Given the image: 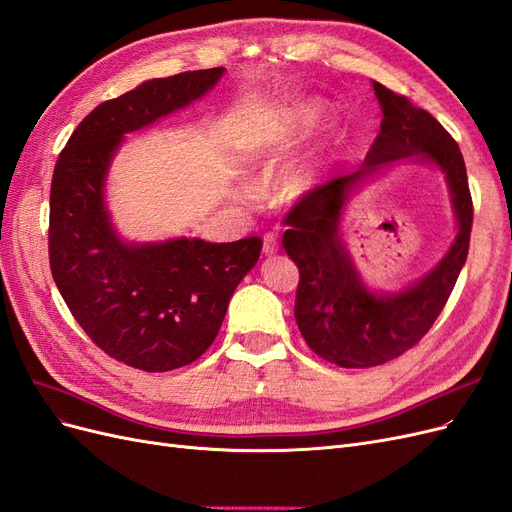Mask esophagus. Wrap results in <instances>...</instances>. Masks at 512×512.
<instances>
[{
	"label": "esophagus",
	"instance_id": "obj_1",
	"mask_svg": "<svg viewBox=\"0 0 512 512\" xmlns=\"http://www.w3.org/2000/svg\"><path fill=\"white\" fill-rule=\"evenodd\" d=\"M277 250H280V243H277V239L273 235H267L262 252H265V256H273V254H277Z\"/></svg>",
	"mask_w": 512,
	"mask_h": 512
}]
</instances>
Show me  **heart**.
<instances>
[{
	"instance_id": "b5f03b06",
	"label": "heart",
	"mask_w": 512,
	"mask_h": 512,
	"mask_svg": "<svg viewBox=\"0 0 512 512\" xmlns=\"http://www.w3.org/2000/svg\"><path fill=\"white\" fill-rule=\"evenodd\" d=\"M320 111L316 104H297L288 108H275L260 119L254 130V147L258 151H284L297 136L309 130L318 121ZM316 170L312 164H294L280 177V192L288 198L303 194L314 183Z\"/></svg>"
}]
</instances>
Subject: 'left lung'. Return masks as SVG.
Listing matches in <instances>:
<instances>
[{
	"label": "left lung",
	"instance_id": "8db88e82",
	"mask_svg": "<svg viewBox=\"0 0 512 512\" xmlns=\"http://www.w3.org/2000/svg\"><path fill=\"white\" fill-rule=\"evenodd\" d=\"M382 108L374 145L359 170L309 190L282 220L286 254L297 262L294 318L324 361L339 367H376L414 348L433 327L466 265L472 232V196L466 162L455 138L425 108L389 87L371 83ZM427 159L443 168L454 196L460 232L441 265L412 289L376 295L364 288L338 237V222L352 184L382 165Z\"/></svg>",
	"mask_w": 512,
	"mask_h": 512
}]
</instances>
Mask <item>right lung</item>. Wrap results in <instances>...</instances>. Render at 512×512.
Masks as SVG:
<instances>
[{"mask_svg": "<svg viewBox=\"0 0 512 512\" xmlns=\"http://www.w3.org/2000/svg\"><path fill=\"white\" fill-rule=\"evenodd\" d=\"M222 74L224 68L181 72L102 102L72 132L55 164L53 280L91 342L134 369L170 371L205 354L232 292L260 258V237L126 245L104 207L106 168L123 134L205 96Z\"/></svg>", "mask_w": 512, "mask_h": 512, "instance_id": "obj_1", "label": "right lung"}]
</instances>
